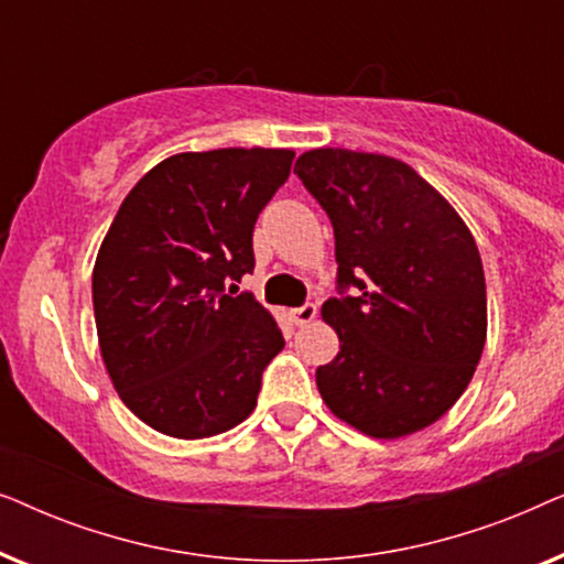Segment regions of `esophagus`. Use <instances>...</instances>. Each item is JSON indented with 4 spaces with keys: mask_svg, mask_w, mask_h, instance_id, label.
Instances as JSON below:
<instances>
[{
    "mask_svg": "<svg viewBox=\"0 0 564 564\" xmlns=\"http://www.w3.org/2000/svg\"><path fill=\"white\" fill-rule=\"evenodd\" d=\"M315 313H318L315 303H303L300 307H292L290 318L295 321V326H305V323H311L315 318Z\"/></svg>",
    "mask_w": 564,
    "mask_h": 564,
    "instance_id": "1",
    "label": "esophagus"
}]
</instances>
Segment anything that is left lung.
Masks as SVG:
<instances>
[{
    "instance_id": "left-lung-1",
    "label": "left lung",
    "mask_w": 564,
    "mask_h": 564,
    "mask_svg": "<svg viewBox=\"0 0 564 564\" xmlns=\"http://www.w3.org/2000/svg\"><path fill=\"white\" fill-rule=\"evenodd\" d=\"M295 174L336 238L338 297L323 303L341 351L315 382L338 419L398 438L442 419L473 380L488 334L477 243L403 161L315 149Z\"/></svg>"
}]
</instances>
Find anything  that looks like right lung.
Instances as JSON below:
<instances>
[{"label":"right lung","mask_w":564,"mask_h":564,"mask_svg":"<svg viewBox=\"0 0 564 564\" xmlns=\"http://www.w3.org/2000/svg\"><path fill=\"white\" fill-rule=\"evenodd\" d=\"M292 159L288 149L169 156L128 192L99 246L91 300L105 367L122 403L161 434H223L257 405L284 338L251 292L228 288L253 272V226Z\"/></svg>","instance_id":"right-lung-1"}]
</instances>
